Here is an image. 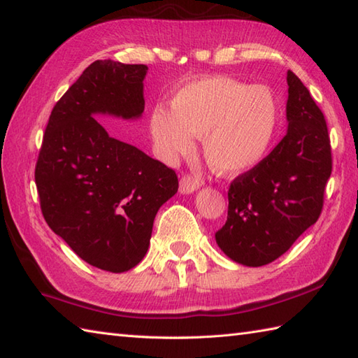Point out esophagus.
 Returning a JSON list of instances; mask_svg holds the SVG:
<instances>
[{
  "mask_svg": "<svg viewBox=\"0 0 358 358\" xmlns=\"http://www.w3.org/2000/svg\"><path fill=\"white\" fill-rule=\"evenodd\" d=\"M200 180L192 173H186L180 180V192L181 194H191L200 187Z\"/></svg>",
  "mask_w": 358,
  "mask_h": 358,
  "instance_id": "obj_1",
  "label": "esophagus"
}]
</instances>
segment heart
Segmentation results:
<instances>
[{"instance_id":"heart-1","label":"heart","mask_w":358,"mask_h":358,"mask_svg":"<svg viewBox=\"0 0 358 358\" xmlns=\"http://www.w3.org/2000/svg\"><path fill=\"white\" fill-rule=\"evenodd\" d=\"M278 124V104L271 89L229 77L195 80L173 95L171 109L155 106L150 134L167 158L187 154L192 136L203 135L209 164L222 173L254 167L268 152Z\"/></svg>"}]
</instances>
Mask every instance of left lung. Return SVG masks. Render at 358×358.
<instances>
[{"instance_id": "left-lung-1", "label": "left lung", "mask_w": 358, "mask_h": 358, "mask_svg": "<svg viewBox=\"0 0 358 358\" xmlns=\"http://www.w3.org/2000/svg\"><path fill=\"white\" fill-rule=\"evenodd\" d=\"M287 134L268 157L232 180L217 245L245 266L269 264L322 214L332 172L328 126L300 78L287 71Z\"/></svg>"}]
</instances>
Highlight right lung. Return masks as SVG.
Returning <instances> with one entry per match:
<instances>
[{
  "label": "right lung",
  "mask_w": 358,
  "mask_h": 358,
  "mask_svg": "<svg viewBox=\"0 0 358 358\" xmlns=\"http://www.w3.org/2000/svg\"><path fill=\"white\" fill-rule=\"evenodd\" d=\"M148 66L96 59L53 106L35 166L45 223L86 263L124 272L146 255L173 169L112 138L95 113L136 118Z\"/></svg>",
  "instance_id": "right-lung-1"
}]
</instances>
